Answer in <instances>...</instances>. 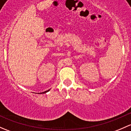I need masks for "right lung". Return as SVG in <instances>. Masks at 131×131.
Masks as SVG:
<instances>
[{
    "label": "right lung",
    "mask_w": 131,
    "mask_h": 131,
    "mask_svg": "<svg viewBox=\"0 0 131 131\" xmlns=\"http://www.w3.org/2000/svg\"><path fill=\"white\" fill-rule=\"evenodd\" d=\"M50 90H50H47V91H43V93H41V94H43V93H47V92H48V91H49Z\"/></svg>",
    "instance_id": "right-lung-1"
}]
</instances>
